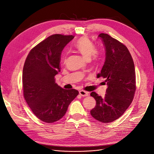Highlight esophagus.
<instances>
[{
  "instance_id": "obj_1",
  "label": "esophagus",
  "mask_w": 154,
  "mask_h": 154,
  "mask_svg": "<svg viewBox=\"0 0 154 154\" xmlns=\"http://www.w3.org/2000/svg\"><path fill=\"white\" fill-rule=\"evenodd\" d=\"M79 94H80V95H82V96L86 97V96H88L89 93H88V91H84V90H80L79 91Z\"/></svg>"
}]
</instances>
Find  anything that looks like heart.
<instances>
[{
  "label": "heart",
  "instance_id": "b5f03b06",
  "mask_svg": "<svg viewBox=\"0 0 154 154\" xmlns=\"http://www.w3.org/2000/svg\"><path fill=\"white\" fill-rule=\"evenodd\" d=\"M74 47L86 60H90L91 57H93V59L95 60L99 59V54L96 51L95 46L86 37H83L78 39L75 43Z\"/></svg>",
  "mask_w": 154,
  "mask_h": 154
}]
</instances>
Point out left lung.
I'll list each match as a JSON object with an SVG mask.
<instances>
[{
  "label": "left lung",
  "mask_w": 154,
  "mask_h": 154,
  "mask_svg": "<svg viewBox=\"0 0 154 154\" xmlns=\"http://www.w3.org/2000/svg\"><path fill=\"white\" fill-rule=\"evenodd\" d=\"M98 37L105 49V61L97 77L105 78L107 84L104 97L95 91L91 96L96 105L90 111L95 119L103 123L117 120L131 104L136 91L134 61L128 49L118 40L106 33Z\"/></svg>",
  "instance_id": "obj_1"
}]
</instances>
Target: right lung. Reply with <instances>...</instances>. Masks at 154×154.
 Instances as JSON below:
<instances>
[{
  "mask_svg": "<svg viewBox=\"0 0 154 154\" xmlns=\"http://www.w3.org/2000/svg\"><path fill=\"white\" fill-rule=\"evenodd\" d=\"M74 37L61 34L48 37L30 51L23 65V97L33 114L47 123L62 118L79 93L62 88L54 79L60 71L61 53Z\"/></svg>",
  "mask_w": 154,
  "mask_h": 154,
  "instance_id": "right-lung-1",
  "label": "right lung"
}]
</instances>
